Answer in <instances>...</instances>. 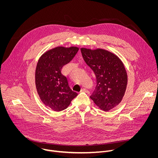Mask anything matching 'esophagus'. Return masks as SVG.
<instances>
[{
  "label": "esophagus",
  "instance_id": "34e87169",
  "mask_svg": "<svg viewBox=\"0 0 158 158\" xmlns=\"http://www.w3.org/2000/svg\"><path fill=\"white\" fill-rule=\"evenodd\" d=\"M81 91L82 92H85V93H89V91L88 89H85V88H82V89H81Z\"/></svg>",
  "mask_w": 158,
  "mask_h": 158
}]
</instances>
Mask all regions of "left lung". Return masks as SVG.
Segmentation results:
<instances>
[{
  "mask_svg": "<svg viewBox=\"0 0 158 158\" xmlns=\"http://www.w3.org/2000/svg\"><path fill=\"white\" fill-rule=\"evenodd\" d=\"M81 51L96 77L90 98L101 109L108 111L118 105L124 95L127 83L124 65L117 56L106 50L81 48Z\"/></svg>",
  "mask_w": 158,
  "mask_h": 158,
  "instance_id": "obj_1",
  "label": "left lung"
}]
</instances>
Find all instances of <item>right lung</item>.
Listing matches in <instances>:
<instances>
[{
	"instance_id": "obj_1",
	"label": "right lung",
	"mask_w": 158,
	"mask_h": 158,
	"mask_svg": "<svg viewBox=\"0 0 158 158\" xmlns=\"http://www.w3.org/2000/svg\"><path fill=\"white\" fill-rule=\"evenodd\" d=\"M78 51L77 47H57L45 52L38 60L35 76L37 91L42 102L54 111L65 109L77 96L61 70Z\"/></svg>"
}]
</instances>
